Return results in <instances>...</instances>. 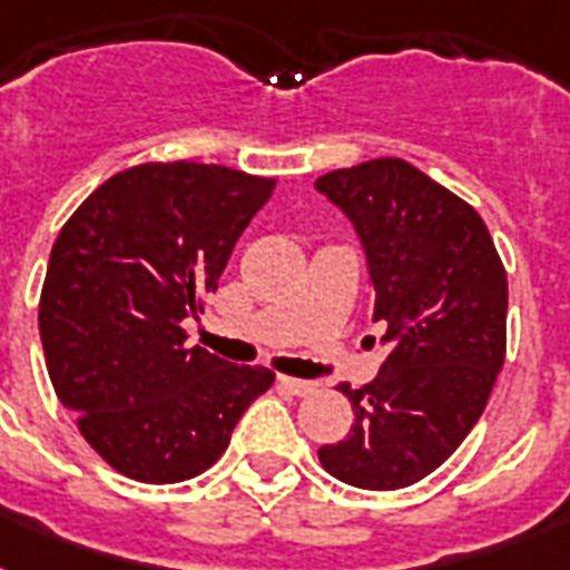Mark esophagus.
<instances>
[{
    "label": "esophagus",
    "mask_w": 570,
    "mask_h": 570,
    "mask_svg": "<svg viewBox=\"0 0 570 570\" xmlns=\"http://www.w3.org/2000/svg\"><path fill=\"white\" fill-rule=\"evenodd\" d=\"M277 387L293 393V396H311L316 393V381H302V379H289V375H277Z\"/></svg>",
    "instance_id": "34e87169"
}]
</instances>
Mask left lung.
<instances>
[{"label":"left lung","mask_w":570,"mask_h":570,"mask_svg":"<svg viewBox=\"0 0 570 570\" xmlns=\"http://www.w3.org/2000/svg\"><path fill=\"white\" fill-rule=\"evenodd\" d=\"M316 189L352 218L390 348L352 390L346 441L320 450L331 476L399 491L438 470L476 425L505 361L509 281L482 215L405 159L322 174Z\"/></svg>","instance_id":"left-lung-1"}]
</instances>
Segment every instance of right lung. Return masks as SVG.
I'll return each mask as SVG.
<instances>
[{
    "instance_id": "right-lung-1",
    "label": "right lung",
    "mask_w": 570,
    "mask_h": 570,
    "mask_svg": "<svg viewBox=\"0 0 570 570\" xmlns=\"http://www.w3.org/2000/svg\"><path fill=\"white\" fill-rule=\"evenodd\" d=\"M275 183L227 165L145 163L85 197L58 233L38 325L49 381L124 476L183 482L222 459L275 373L186 346L230 250Z\"/></svg>"
}]
</instances>
